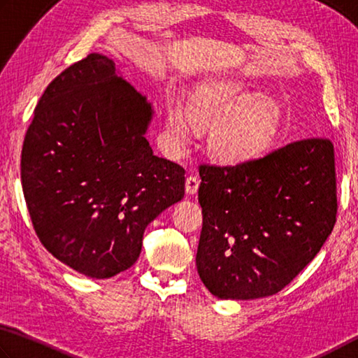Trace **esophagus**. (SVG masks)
Instances as JSON below:
<instances>
[{
	"mask_svg": "<svg viewBox=\"0 0 358 358\" xmlns=\"http://www.w3.org/2000/svg\"><path fill=\"white\" fill-rule=\"evenodd\" d=\"M198 187H199V179L196 176H189L185 180V192L189 193V195H196Z\"/></svg>",
	"mask_w": 358,
	"mask_h": 358,
	"instance_id": "esophagus-1",
	"label": "esophagus"
}]
</instances>
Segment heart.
<instances>
[{
  "label": "heart",
  "mask_w": 358,
  "mask_h": 358,
  "mask_svg": "<svg viewBox=\"0 0 358 358\" xmlns=\"http://www.w3.org/2000/svg\"><path fill=\"white\" fill-rule=\"evenodd\" d=\"M208 130L206 149L215 162L239 165L264 154L277 141L283 124L280 106L258 96L242 81L210 80L199 85L187 102V115L178 103L166 110L165 138L169 148H184L192 125Z\"/></svg>",
  "instance_id": "1"
}]
</instances>
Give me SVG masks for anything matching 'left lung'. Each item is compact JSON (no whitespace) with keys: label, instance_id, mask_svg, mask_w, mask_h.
I'll return each instance as SVG.
<instances>
[{"label":"left lung","instance_id":"1","mask_svg":"<svg viewBox=\"0 0 358 358\" xmlns=\"http://www.w3.org/2000/svg\"><path fill=\"white\" fill-rule=\"evenodd\" d=\"M196 268L218 299L280 292L315 259L336 222L335 150L305 138L236 166H199Z\"/></svg>","mask_w":358,"mask_h":358}]
</instances>
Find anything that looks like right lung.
I'll return each mask as SVG.
<instances>
[{
	"label": "right lung",
	"mask_w": 358,
	"mask_h": 358,
	"mask_svg": "<svg viewBox=\"0 0 358 358\" xmlns=\"http://www.w3.org/2000/svg\"><path fill=\"white\" fill-rule=\"evenodd\" d=\"M152 106L91 53L43 91L22 149V187L37 237L91 278L127 271L148 224L184 198V168L152 152Z\"/></svg>",
	"instance_id": "1"
}]
</instances>
